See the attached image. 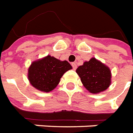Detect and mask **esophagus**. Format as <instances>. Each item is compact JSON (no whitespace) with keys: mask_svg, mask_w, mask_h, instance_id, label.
<instances>
[{"mask_svg":"<svg viewBox=\"0 0 133 133\" xmlns=\"http://www.w3.org/2000/svg\"><path fill=\"white\" fill-rule=\"evenodd\" d=\"M71 66H72V67H73V69H74V70L77 69V64H76V63H74V62L71 63Z\"/></svg>","mask_w":133,"mask_h":133,"instance_id":"esophagus-1","label":"esophagus"}]
</instances>
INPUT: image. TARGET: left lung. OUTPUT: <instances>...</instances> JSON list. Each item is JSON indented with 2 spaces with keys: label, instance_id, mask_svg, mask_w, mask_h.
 <instances>
[{
  "label": "left lung",
  "instance_id": "1",
  "mask_svg": "<svg viewBox=\"0 0 133 133\" xmlns=\"http://www.w3.org/2000/svg\"><path fill=\"white\" fill-rule=\"evenodd\" d=\"M82 83L90 93L98 94L103 92L111 84L110 68L95 58L84 62L76 70Z\"/></svg>",
  "mask_w": 133,
  "mask_h": 133
}]
</instances>
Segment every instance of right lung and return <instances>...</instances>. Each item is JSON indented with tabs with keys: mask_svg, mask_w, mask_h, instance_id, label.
<instances>
[{
	"mask_svg": "<svg viewBox=\"0 0 133 133\" xmlns=\"http://www.w3.org/2000/svg\"><path fill=\"white\" fill-rule=\"evenodd\" d=\"M71 69L67 61H60L48 55L32 62L28 70V79L36 89L49 92L59 84L63 74Z\"/></svg>",
	"mask_w": 133,
	"mask_h": 133,
	"instance_id": "right-lung-1",
	"label": "right lung"
}]
</instances>
